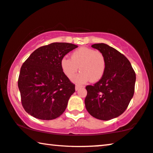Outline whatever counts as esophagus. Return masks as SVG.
I'll use <instances>...</instances> for the list:
<instances>
[{"label":"esophagus","mask_w":153,"mask_h":153,"mask_svg":"<svg viewBox=\"0 0 153 153\" xmlns=\"http://www.w3.org/2000/svg\"><path fill=\"white\" fill-rule=\"evenodd\" d=\"M81 87H82V86L77 85V84H76V91H78Z\"/></svg>","instance_id":"1"}]
</instances>
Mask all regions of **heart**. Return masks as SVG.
Wrapping results in <instances>:
<instances>
[{"label": "heart", "mask_w": 153, "mask_h": 153, "mask_svg": "<svg viewBox=\"0 0 153 153\" xmlns=\"http://www.w3.org/2000/svg\"><path fill=\"white\" fill-rule=\"evenodd\" d=\"M62 72L69 79H72L79 69L81 72L74 78L77 83L99 81L106 69V60L99 51L88 47H80L71 54V59L64 57L60 61Z\"/></svg>", "instance_id": "heart-1"}]
</instances>
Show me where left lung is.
<instances>
[{"label":"left lung","mask_w":153,"mask_h":153,"mask_svg":"<svg viewBox=\"0 0 153 153\" xmlns=\"http://www.w3.org/2000/svg\"><path fill=\"white\" fill-rule=\"evenodd\" d=\"M91 47L104 55L106 69L97 83L86 86L84 103L93 117L110 120L127 108L134 95L136 75L129 60L117 50L104 43Z\"/></svg>","instance_id":"8db88e82"}]
</instances>
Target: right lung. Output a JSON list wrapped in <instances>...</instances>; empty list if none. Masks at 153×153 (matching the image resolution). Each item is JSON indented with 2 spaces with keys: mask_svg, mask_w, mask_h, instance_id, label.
<instances>
[{
  "mask_svg": "<svg viewBox=\"0 0 153 153\" xmlns=\"http://www.w3.org/2000/svg\"><path fill=\"white\" fill-rule=\"evenodd\" d=\"M77 47L71 43H51L35 50L23 63L18 86L27 113L37 119L51 120L64 113L75 92V84L64 74L60 61Z\"/></svg>",
  "mask_w": 153,
  "mask_h": 153,
  "instance_id": "obj_1",
  "label": "right lung"
}]
</instances>
